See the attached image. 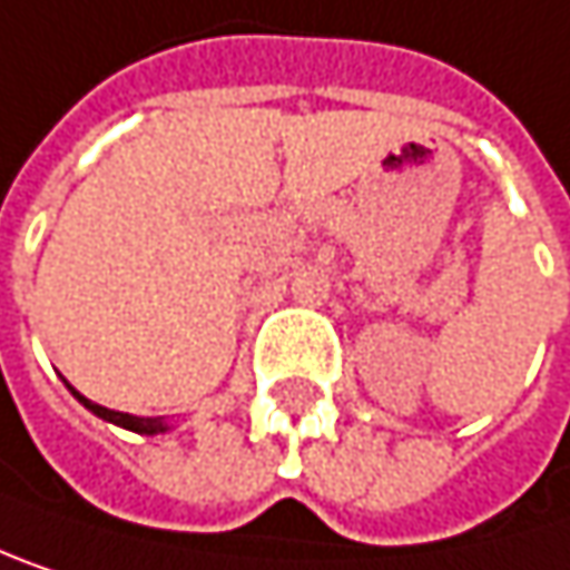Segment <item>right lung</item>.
Masks as SVG:
<instances>
[{
  "label": "right lung",
  "mask_w": 570,
  "mask_h": 570,
  "mask_svg": "<svg viewBox=\"0 0 570 570\" xmlns=\"http://www.w3.org/2000/svg\"><path fill=\"white\" fill-rule=\"evenodd\" d=\"M69 385V382H66ZM69 392L92 412V415H99V419H106V422H112V425L119 428H129V431H139V434H158V431H168V425L161 422V419H139V415H126V412H112V409H106V405H96V402H89L86 395H79L72 385H69Z\"/></svg>",
  "instance_id": "1"
}]
</instances>
